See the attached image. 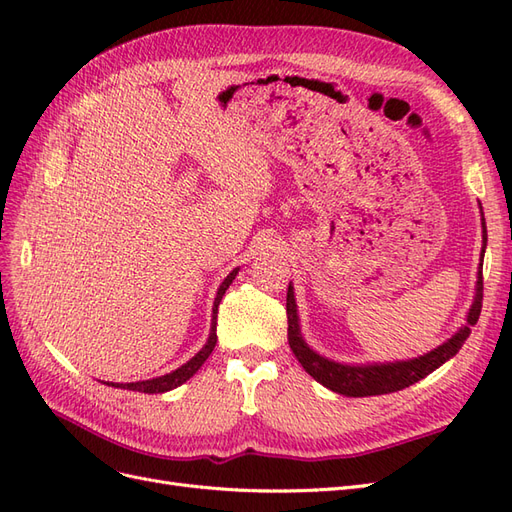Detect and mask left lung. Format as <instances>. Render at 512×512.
<instances>
[{"mask_svg":"<svg viewBox=\"0 0 512 512\" xmlns=\"http://www.w3.org/2000/svg\"><path fill=\"white\" fill-rule=\"evenodd\" d=\"M487 245V228L483 218V256ZM480 256V258H483ZM292 284L288 286L286 294V316H288V344L297 356L303 369L322 386H327L333 393L346 395V397H369V395H384L406 389V386L423 380L431 371H436L442 363L459 352V348L466 342L474 324L478 322L480 307H483V271H478L476 282V297L468 312V320L463 327L438 348L418 356L410 361H395V363H374V365H344L324 359L318 352H314L305 344V339L299 329V314L297 303H294Z\"/></svg>","mask_w":512,"mask_h":512,"instance_id":"8db88e82","label":"left lung"}]
</instances>
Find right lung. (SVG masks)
<instances>
[{"instance_id":"right-lung-1","label":"right lung","mask_w":512,"mask_h":512,"mask_svg":"<svg viewBox=\"0 0 512 512\" xmlns=\"http://www.w3.org/2000/svg\"><path fill=\"white\" fill-rule=\"evenodd\" d=\"M239 273V269H232L228 275H226V280L222 282V286L218 288V294H215V301H213V318H211V333H209V339H207V344L203 346V350H200L196 356H192V359L185 363V365H181L179 369H175V371H170V374H166V376H160V378H151V380H141V382H128V384H115V382H104V384H108V386H117V389H126V391H138V393H166V391H170V389H177L179 384H183L185 380H190L196 371L203 367V363L209 359V354L213 352V348H215V342H218V335H215V324H218V305H220V301H222V297H224V292L228 290V286L232 284V280H235V275Z\"/></svg>"}]
</instances>
